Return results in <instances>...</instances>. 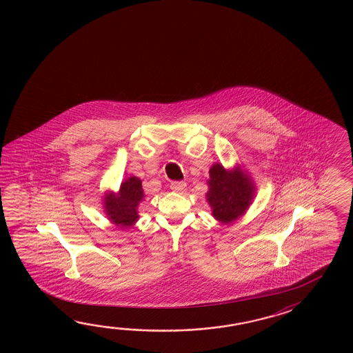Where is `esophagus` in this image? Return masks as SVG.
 Instances as JSON below:
<instances>
[{
    "label": "esophagus",
    "mask_w": 353,
    "mask_h": 353,
    "mask_svg": "<svg viewBox=\"0 0 353 353\" xmlns=\"http://www.w3.org/2000/svg\"><path fill=\"white\" fill-rule=\"evenodd\" d=\"M186 183L185 182H179V181H174L171 183V190L174 191V192H183L185 190H186Z\"/></svg>",
    "instance_id": "esophagus-1"
}]
</instances>
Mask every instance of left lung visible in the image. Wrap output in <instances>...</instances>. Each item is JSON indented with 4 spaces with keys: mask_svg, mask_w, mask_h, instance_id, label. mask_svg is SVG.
Instances as JSON below:
<instances>
[{
    "mask_svg": "<svg viewBox=\"0 0 353 353\" xmlns=\"http://www.w3.org/2000/svg\"><path fill=\"white\" fill-rule=\"evenodd\" d=\"M209 174L206 199L216 220L230 223L244 215L255 196L252 179L239 167L225 170L221 163L212 165Z\"/></svg>",
    "mask_w": 353,
    "mask_h": 353,
    "instance_id": "obj_1",
    "label": "left lung"
}]
</instances>
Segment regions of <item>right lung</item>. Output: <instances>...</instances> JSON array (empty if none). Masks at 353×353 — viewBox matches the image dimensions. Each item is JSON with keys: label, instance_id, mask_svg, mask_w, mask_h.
<instances>
[{"label": "right lung", "instance_id": "1", "mask_svg": "<svg viewBox=\"0 0 353 353\" xmlns=\"http://www.w3.org/2000/svg\"><path fill=\"white\" fill-rule=\"evenodd\" d=\"M144 197L142 181L136 176L123 181L119 191L104 196V210L112 223L121 228H130L137 223L138 205Z\"/></svg>", "mask_w": 353, "mask_h": 353}]
</instances>
